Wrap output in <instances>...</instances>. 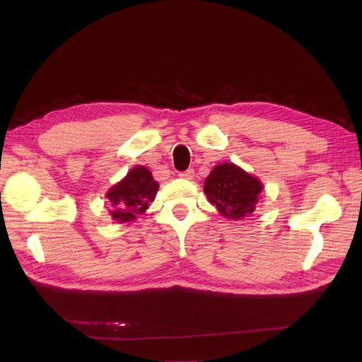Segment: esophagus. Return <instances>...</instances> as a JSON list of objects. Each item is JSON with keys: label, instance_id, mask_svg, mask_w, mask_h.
Wrapping results in <instances>:
<instances>
[{"label": "esophagus", "instance_id": "obj_1", "mask_svg": "<svg viewBox=\"0 0 362 362\" xmlns=\"http://www.w3.org/2000/svg\"><path fill=\"white\" fill-rule=\"evenodd\" d=\"M193 177H194V170L193 169H189V170L180 173V178H184V180H192Z\"/></svg>", "mask_w": 362, "mask_h": 362}]
</instances>
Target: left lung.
Here are the masks:
<instances>
[{
    "label": "left lung",
    "instance_id": "8db88e82",
    "mask_svg": "<svg viewBox=\"0 0 362 362\" xmlns=\"http://www.w3.org/2000/svg\"><path fill=\"white\" fill-rule=\"evenodd\" d=\"M262 184L233 163L217 164L208 175L204 192L226 218H243L255 211Z\"/></svg>",
    "mask_w": 362,
    "mask_h": 362
}]
</instances>
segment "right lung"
Segmentation results:
<instances>
[{
  "mask_svg": "<svg viewBox=\"0 0 362 362\" xmlns=\"http://www.w3.org/2000/svg\"><path fill=\"white\" fill-rule=\"evenodd\" d=\"M157 192L158 182L152 178V173L145 166L133 168L105 194L113 206L112 217L119 223L136 221L156 199Z\"/></svg>",
  "mask_w": 362,
  "mask_h": 362,
  "instance_id": "add662e5",
  "label": "right lung"
}]
</instances>
